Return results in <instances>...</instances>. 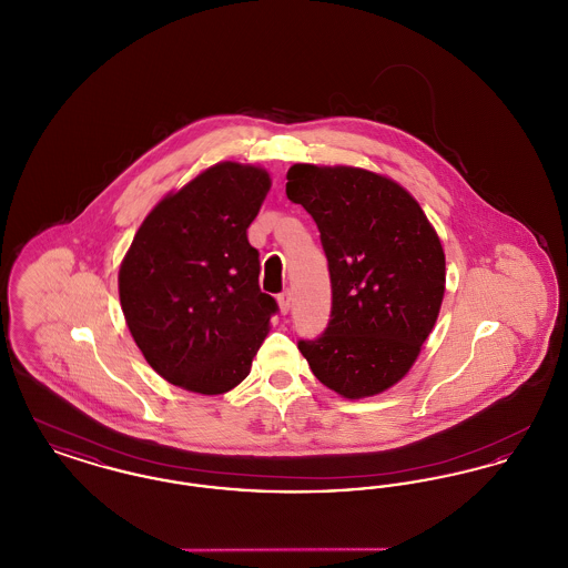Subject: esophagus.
Here are the masks:
<instances>
[{
    "label": "esophagus",
    "mask_w": 568,
    "mask_h": 568,
    "mask_svg": "<svg viewBox=\"0 0 568 568\" xmlns=\"http://www.w3.org/2000/svg\"><path fill=\"white\" fill-rule=\"evenodd\" d=\"M276 300H278L281 313H287V311L292 308V292H290V290H283Z\"/></svg>",
    "instance_id": "obj_1"
}]
</instances>
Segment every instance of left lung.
<instances>
[{"label":"left lung","instance_id":"1","mask_svg":"<svg viewBox=\"0 0 568 568\" xmlns=\"http://www.w3.org/2000/svg\"><path fill=\"white\" fill-rule=\"evenodd\" d=\"M285 191L317 223L332 283L324 334L297 349L341 396L381 394L433 332L445 294L440 241L408 191L368 170L296 163Z\"/></svg>","mask_w":568,"mask_h":568}]
</instances>
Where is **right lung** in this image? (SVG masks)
I'll list each match as a JSON object with an SVG mask.
<instances>
[{"mask_svg": "<svg viewBox=\"0 0 568 568\" xmlns=\"http://www.w3.org/2000/svg\"><path fill=\"white\" fill-rule=\"evenodd\" d=\"M268 190L262 168L216 163L135 232L119 271L121 308L138 349L172 385L213 396L251 373L278 311L246 239Z\"/></svg>", "mask_w": 568, "mask_h": 568, "instance_id": "add662e5", "label": "right lung"}]
</instances>
